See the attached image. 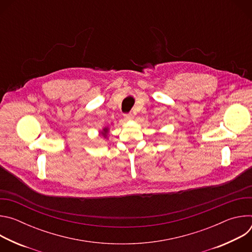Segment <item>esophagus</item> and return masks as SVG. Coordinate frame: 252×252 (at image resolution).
Here are the masks:
<instances>
[{
	"label": "esophagus",
	"instance_id": "esophagus-1",
	"mask_svg": "<svg viewBox=\"0 0 252 252\" xmlns=\"http://www.w3.org/2000/svg\"><path fill=\"white\" fill-rule=\"evenodd\" d=\"M125 120L126 121H131V120H133V116L131 114H126L125 115Z\"/></svg>",
	"mask_w": 252,
	"mask_h": 252
}]
</instances>
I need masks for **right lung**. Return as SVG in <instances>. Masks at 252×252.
<instances>
[{"instance_id": "add662e5", "label": "right lung", "mask_w": 252, "mask_h": 252, "mask_svg": "<svg viewBox=\"0 0 252 252\" xmlns=\"http://www.w3.org/2000/svg\"><path fill=\"white\" fill-rule=\"evenodd\" d=\"M100 134L103 137H107V135H109V127H103L102 130L100 131Z\"/></svg>"}]
</instances>
